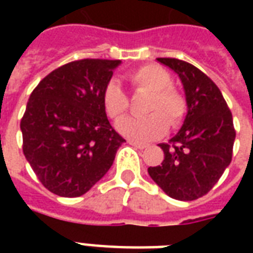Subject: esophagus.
<instances>
[{"label":"esophagus","instance_id":"obj_1","mask_svg":"<svg viewBox=\"0 0 253 253\" xmlns=\"http://www.w3.org/2000/svg\"><path fill=\"white\" fill-rule=\"evenodd\" d=\"M127 142L130 143V145H132V146H135V148H138V149H145V148H148V145H146V143L139 142V141H134V139H128Z\"/></svg>","mask_w":253,"mask_h":253}]
</instances>
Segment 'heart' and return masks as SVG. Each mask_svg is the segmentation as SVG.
I'll list each match as a JSON object with an SVG mask.
<instances>
[{
    "label": "heart",
    "mask_w": 253,
    "mask_h": 253,
    "mask_svg": "<svg viewBox=\"0 0 253 253\" xmlns=\"http://www.w3.org/2000/svg\"><path fill=\"white\" fill-rule=\"evenodd\" d=\"M128 81L139 92L150 93L145 118H127L118 125V130L135 139L161 137L169 126L176 127L184 118L187 104L184 97L170 86L169 73L157 65H143L128 74ZM101 103L107 116L112 121L122 119L128 108V99L121 85L110 81L105 85Z\"/></svg>",
    "instance_id": "heart-1"
}]
</instances>
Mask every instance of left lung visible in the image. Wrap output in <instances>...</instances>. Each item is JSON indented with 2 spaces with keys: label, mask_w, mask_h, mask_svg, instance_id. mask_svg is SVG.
Wrapping results in <instances>:
<instances>
[{
  "label": "left lung",
  "mask_w": 253,
  "mask_h": 253,
  "mask_svg": "<svg viewBox=\"0 0 253 253\" xmlns=\"http://www.w3.org/2000/svg\"><path fill=\"white\" fill-rule=\"evenodd\" d=\"M157 61L180 78L187 115L169 143H160L164 150L161 165L148 172L168 196L195 201L211 190L232 161L233 118L221 90L198 67L176 58Z\"/></svg>",
  "instance_id": "obj_1"
}]
</instances>
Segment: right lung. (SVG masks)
<instances>
[{
    "instance_id": "obj_1",
    "label": "right lung",
    "mask_w": 253,
    "mask_h": 253,
    "mask_svg": "<svg viewBox=\"0 0 253 253\" xmlns=\"http://www.w3.org/2000/svg\"><path fill=\"white\" fill-rule=\"evenodd\" d=\"M122 61L80 59L58 67L31 93L20 123L23 152L52 194L76 198L108 172L122 143L101 94Z\"/></svg>"
}]
</instances>
